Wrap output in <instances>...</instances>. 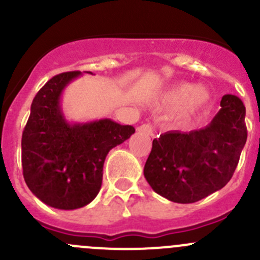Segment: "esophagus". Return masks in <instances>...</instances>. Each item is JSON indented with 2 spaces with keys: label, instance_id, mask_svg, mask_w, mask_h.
I'll return each instance as SVG.
<instances>
[{
  "label": "esophagus",
  "instance_id": "esophagus-1",
  "mask_svg": "<svg viewBox=\"0 0 260 260\" xmlns=\"http://www.w3.org/2000/svg\"><path fill=\"white\" fill-rule=\"evenodd\" d=\"M137 132L142 133V135L151 136L152 132H153V128H152L151 124H142L137 128Z\"/></svg>",
  "mask_w": 260,
  "mask_h": 260
}]
</instances>
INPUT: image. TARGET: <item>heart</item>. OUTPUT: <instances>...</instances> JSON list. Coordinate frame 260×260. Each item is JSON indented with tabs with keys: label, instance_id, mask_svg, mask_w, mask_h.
<instances>
[{
	"label": "heart",
	"instance_id": "obj_1",
	"mask_svg": "<svg viewBox=\"0 0 260 260\" xmlns=\"http://www.w3.org/2000/svg\"><path fill=\"white\" fill-rule=\"evenodd\" d=\"M210 101V93L205 86H195L181 84L170 89L164 95V103L167 107L182 106V114L188 115L203 108Z\"/></svg>",
	"mask_w": 260,
	"mask_h": 260
}]
</instances>
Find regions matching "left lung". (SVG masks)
<instances>
[{
	"mask_svg": "<svg viewBox=\"0 0 260 260\" xmlns=\"http://www.w3.org/2000/svg\"><path fill=\"white\" fill-rule=\"evenodd\" d=\"M206 127L169 131L152 142L143 174L154 192L191 204L224 187L234 174L246 142L245 107L225 94Z\"/></svg>",
	"mask_w": 260,
	"mask_h": 260,
	"instance_id": "1",
	"label": "left lung"
}]
</instances>
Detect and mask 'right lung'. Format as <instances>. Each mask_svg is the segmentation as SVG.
<instances>
[{
    "instance_id": "right-lung-1",
    "label": "right lung",
    "mask_w": 260,
    "mask_h": 260,
    "mask_svg": "<svg viewBox=\"0 0 260 260\" xmlns=\"http://www.w3.org/2000/svg\"><path fill=\"white\" fill-rule=\"evenodd\" d=\"M81 74L62 73L39 90L21 141L26 185L39 200L60 210L80 209L95 199L108 152L136 132L132 125H122L111 118L67 119L61 108L62 91Z\"/></svg>"
}]
</instances>
